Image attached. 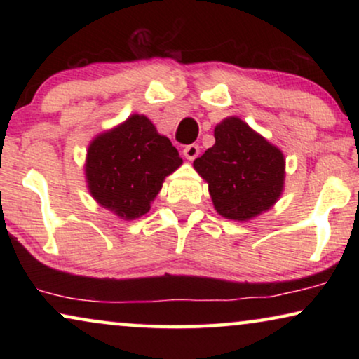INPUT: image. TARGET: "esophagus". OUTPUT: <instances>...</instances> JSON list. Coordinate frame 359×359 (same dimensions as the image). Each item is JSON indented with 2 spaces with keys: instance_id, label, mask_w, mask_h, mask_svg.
<instances>
[{
  "instance_id": "esophagus-1",
  "label": "esophagus",
  "mask_w": 359,
  "mask_h": 359,
  "mask_svg": "<svg viewBox=\"0 0 359 359\" xmlns=\"http://www.w3.org/2000/svg\"><path fill=\"white\" fill-rule=\"evenodd\" d=\"M183 155H184L188 160H194L196 156L199 155V145H198V144H189V145H186L184 149H183Z\"/></svg>"
}]
</instances>
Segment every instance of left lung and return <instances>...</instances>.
I'll use <instances>...</instances> for the list:
<instances>
[{
  "instance_id": "left-lung-1",
  "label": "left lung",
  "mask_w": 359,
  "mask_h": 359,
  "mask_svg": "<svg viewBox=\"0 0 359 359\" xmlns=\"http://www.w3.org/2000/svg\"><path fill=\"white\" fill-rule=\"evenodd\" d=\"M214 137L215 144L194 160V168L209 183L215 210L232 220H248L268 210L284 184L281 150L238 117L224 119Z\"/></svg>"
}]
</instances>
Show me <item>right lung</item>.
<instances>
[{"mask_svg": "<svg viewBox=\"0 0 359 359\" xmlns=\"http://www.w3.org/2000/svg\"><path fill=\"white\" fill-rule=\"evenodd\" d=\"M181 163L170 139L160 135L145 116L134 114L91 142L86 180L102 208L132 220L149 212L163 180Z\"/></svg>", "mask_w": 359, "mask_h": 359, "instance_id": "obj_1", "label": "right lung"}]
</instances>
